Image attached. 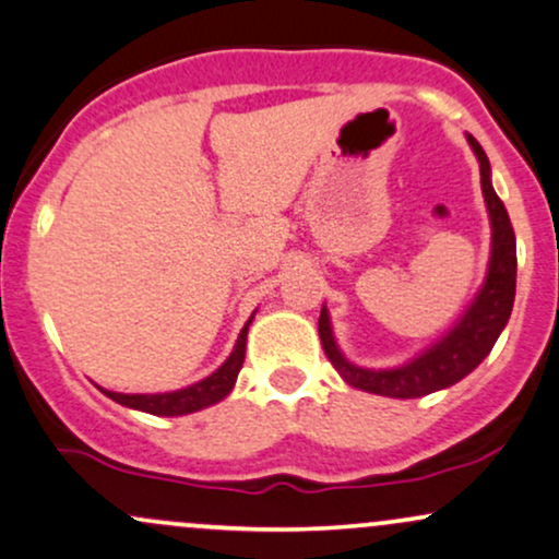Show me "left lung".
Returning a JSON list of instances; mask_svg holds the SVG:
<instances>
[{"mask_svg": "<svg viewBox=\"0 0 559 559\" xmlns=\"http://www.w3.org/2000/svg\"><path fill=\"white\" fill-rule=\"evenodd\" d=\"M467 141H471L473 152H476L480 163V189H484L486 207H489L491 217V262L486 284L478 292L476 301H473L463 320L439 344L423 352L413 362L391 370H368L346 362L336 342H333L331 320L323 307L318 320L320 342H323V349L329 355L331 365L349 386L370 391V394L394 396V400H415V396H426L431 391L452 386V383H457L460 378H465L471 370H476L484 362V357L489 355L493 342H497L507 320H510L512 301H515L518 271L515 230H512L504 202L491 189L489 157L480 150L476 139L467 136Z\"/></svg>", "mask_w": 559, "mask_h": 559, "instance_id": "8db88e82", "label": "left lung"}]
</instances>
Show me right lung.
<instances>
[{"instance_id":"right-lung-1","label":"right lung","mask_w":559,"mask_h":559,"mask_svg":"<svg viewBox=\"0 0 559 559\" xmlns=\"http://www.w3.org/2000/svg\"><path fill=\"white\" fill-rule=\"evenodd\" d=\"M249 323H252V318H249L247 325L241 329L239 342H236L228 360L223 362L213 376H207L204 381L194 383V386L168 391V394H115V391H107V389L102 391L118 404H126V407L141 409V413H150V415H165V418H173V415H189L202 407H210V404L221 402L223 396H228V391L234 389L236 376H239L243 365V352H247Z\"/></svg>"}]
</instances>
